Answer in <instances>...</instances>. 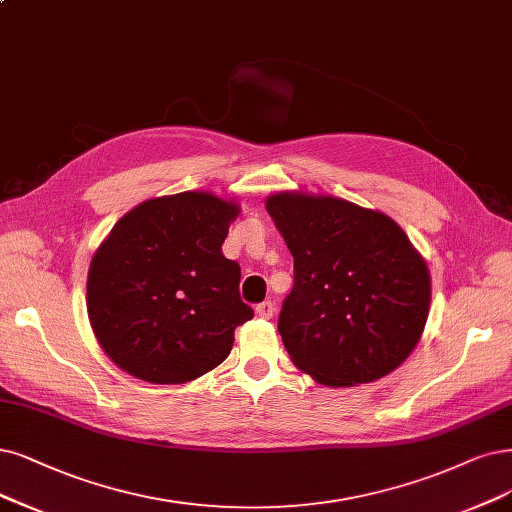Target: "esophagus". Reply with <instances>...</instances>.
I'll return each instance as SVG.
<instances>
[{
    "label": "esophagus",
    "instance_id": "34e87169",
    "mask_svg": "<svg viewBox=\"0 0 512 512\" xmlns=\"http://www.w3.org/2000/svg\"><path fill=\"white\" fill-rule=\"evenodd\" d=\"M274 301H261V304L255 306V312L261 316V318H272L274 316Z\"/></svg>",
    "mask_w": 512,
    "mask_h": 512
}]
</instances>
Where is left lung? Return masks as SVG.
Wrapping results in <instances>:
<instances>
[{"label": "left lung", "instance_id": "1", "mask_svg": "<svg viewBox=\"0 0 512 512\" xmlns=\"http://www.w3.org/2000/svg\"><path fill=\"white\" fill-rule=\"evenodd\" d=\"M266 208L293 255L278 333L325 386L375 382L418 346L430 274L388 215L331 196L274 194Z\"/></svg>", "mask_w": 512, "mask_h": 512}]
</instances>
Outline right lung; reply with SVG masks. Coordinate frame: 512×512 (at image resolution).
<instances>
[{"label": "right lung", "instance_id": "1", "mask_svg": "<svg viewBox=\"0 0 512 512\" xmlns=\"http://www.w3.org/2000/svg\"><path fill=\"white\" fill-rule=\"evenodd\" d=\"M238 204L206 192L145 200L94 253L88 316L105 354L151 384H183L223 363L253 318L240 266L221 253Z\"/></svg>", "mask_w": 512, "mask_h": 512}]
</instances>
